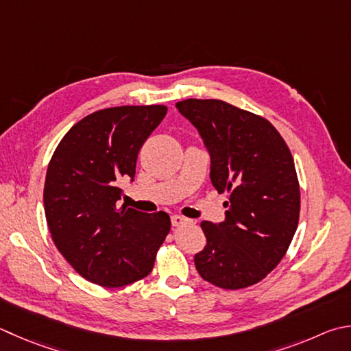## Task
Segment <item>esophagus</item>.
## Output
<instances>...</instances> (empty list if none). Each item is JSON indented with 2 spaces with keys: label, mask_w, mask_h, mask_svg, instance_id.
<instances>
[{
  "label": "esophagus",
  "mask_w": 351,
  "mask_h": 351,
  "mask_svg": "<svg viewBox=\"0 0 351 351\" xmlns=\"http://www.w3.org/2000/svg\"><path fill=\"white\" fill-rule=\"evenodd\" d=\"M186 222H189V219L184 218V216L171 215V224H173V226H182V224H186Z\"/></svg>",
  "instance_id": "1"
}]
</instances>
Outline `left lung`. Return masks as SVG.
Returning a JSON list of instances; mask_svg holds the SVG:
<instances>
[{
  "instance_id": "8db88e82",
  "label": "left lung",
  "mask_w": 351,
  "mask_h": 351,
  "mask_svg": "<svg viewBox=\"0 0 351 351\" xmlns=\"http://www.w3.org/2000/svg\"><path fill=\"white\" fill-rule=\"evenodd\" d=\"M176 109L192 123L210 156V181L228 190L221 222H201L206 247L195 254L202 279L238 290L259 282L289 248L301 195L295 162L269 121L219 99H186Z\"/></svg>"
}]
</instances>
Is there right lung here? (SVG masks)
I'll list each match as a JSON object with an SVG mask.
<instances>
[{
	"instance_id": "add662e5",
	"label": "right lung",
	"mask_w": 351,
	"mask_h": 351,
	"mask_svg": "<svg viewBox=\"0 0 351 351\" xmlns=\"http://www.w3.org/2000/svg\"><path fill=\"white\" fill-rule=\"evenodd\" d=\"M165 113V106L93 112L66 133L50 159L44 184L50 234L93 284L113 289L147 276L170 232L165 212L118 208L119 186L135 180L138 152Z\"/></svg>"
}]
</instances>
